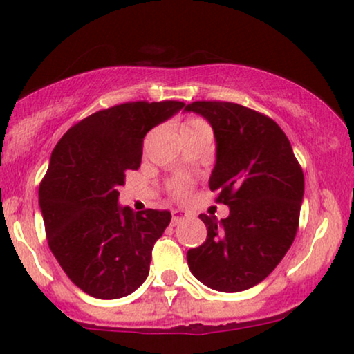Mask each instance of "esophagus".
<instances>
[{"label": "esophagus", "mask_w": 354, "mask_h": 354, "mask_svg": "<svg viewBox=\"0 0 354 354\" xmlns=\"http://www.w3.org/2000/svg\"><path fill=\"white\" fill-rule=\"evenodd\" d=\"M185 218H187V212H185V210H178V209L171 210V223H173V225H178V223L185 221Z\"/></svg>", "instance_id": "1"}]
</instances>
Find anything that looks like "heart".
<instances>
[{
	"label": "heart",
	"instance_id": "heart-1",
	"mask_svg": "<svg viewBox=\"0 0 354 354\" xmlns=\"http://www.w3.org/2000/svg\"><path fill=\"white\" fill-rule=\"evenodd\" d=\"M201 122H203V120H201V119H189V120H186L185 124H183V127H191V125H196V124H201ZM185 191H186V186L185 185H178L176 187H174V194H176V196L185 194Z\"/></svg>",
	"mask_w": 354,
	"mask_h": 354
}]
</instances>
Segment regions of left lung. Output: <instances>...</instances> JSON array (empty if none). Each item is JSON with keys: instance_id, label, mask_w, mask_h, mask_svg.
I'll return each instance as SVG.
<instances>
[{"instance_id": "8db88e82", "label": "left lung", "mask_w": 354, "mask_h": 354, "mask_svg": "<svg viewBox=\"0 0 354 354\" xmlns=\"http://www.w3.org/2000/svg\"><path fill=\"white\" fill-rule=\"evenodd\" d=\"M185 111L212 127L216 165L209 187L230 209L221 221L201 214L207 239L187 252V266L210 289L247 290L270 276L292 245L304 173L289 138L266 115L221 101H196Z\"/></svg>"}]
</instances>
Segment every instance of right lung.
Here are the masks:
<instances>
[{"instance_id":"add662e5","label":"right lung","mask_w":354,"mask_h":354,"mask_svg":"<svg viewBox=\"0 0 354 354\" xmlns=\"http://www.w3.org/2000/svg\"><path fill=\"white\" fill-rule=\"evenodd\" d=\"M185 107L180 101L125 102L75 124L52 151L39 205L53 257L71 283L96 299H119L144 284L151 248L169 210L119 204L125 173L138 169L144 137Z\"/></svg>"}]
</instances>
